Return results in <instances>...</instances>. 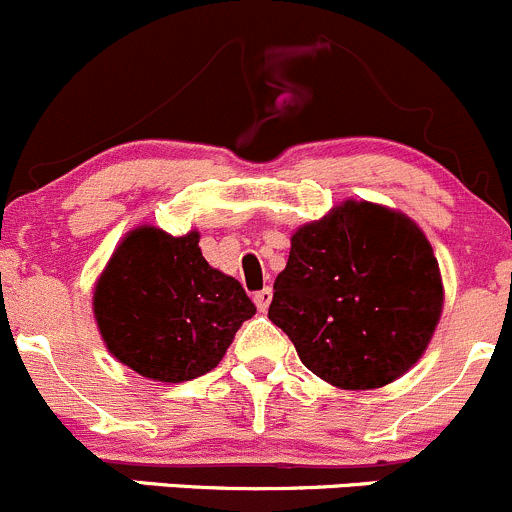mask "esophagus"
<instances>
[{
    "mask_svg": "<svg viewBox=\"0 0 512 512\" xmlns=\"http://www.w3.org/2000/svg\"><path fill=\"white\" fill-rule=\"evenodd\" d=\"M271 298H273V291H271V288H263V291L254 293V303H256L258 311H266L268 303H271Z\"/></svg>",
    "mask_w": 512,
    "mask_h": 512,
    "instance_id": "34e87169",
    "label": "esophagus"
}]
</instances>
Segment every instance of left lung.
Here are the masks:
<instances>
[{
    "instance_id": "1",
    "label": "left lung",
    "mask_w": 512,
    "mask_h": 512,
    "mask_svg": "<svg viewBox=\"0 0 512 512\" xmlns=\"http://www.w3.org/2000/svg\"><path fill=\"white\" fill-rule=\"evenodd\" d=\"M440 311L443 281L426 234L401 211L351 199L291 236L268 318L308 371L368 391L413 368Z\"/></svg>"
}]
</instances>
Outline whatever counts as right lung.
<instances>
[{
  "label": "right lung",
  "mask_w": 512,
  "mask_h": 512,
  "mask_svg": "<svg viewBox=\"0 0 512 512\" xmlns=\"http://www.w3.org/2000/svg\"><path fill=\"white\" fill-rule=\"evenodd\" d=\"M254 313L241 283L201 256L199 231H129L94 288V318L111 356L161 383L219 366Z\"/></svg>",
  "instance_id": "right-lung-1"
}]
</instances>
